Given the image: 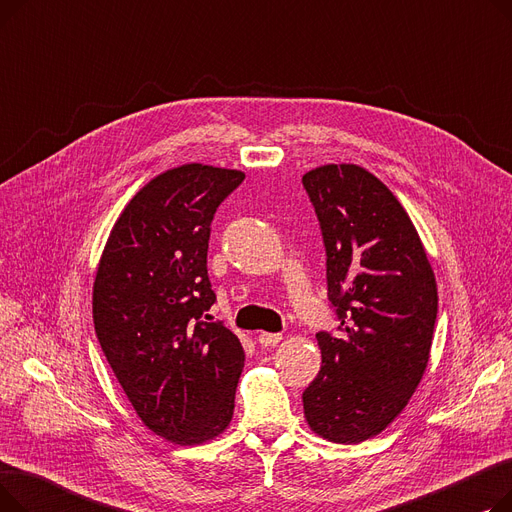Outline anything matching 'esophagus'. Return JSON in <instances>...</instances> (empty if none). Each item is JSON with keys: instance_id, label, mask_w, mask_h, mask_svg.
<instances>
[{"instance_id": "esophagus-1", "label": "esophagus", "mask_w": 512, "mask_h": 512, "mask_svg": "<svg viewBox=\"0 0 512 512\" xmlns=\"http://www.w3.org/2000/svg\"><path fill=\"white\" fill-rule=\"evenodd\" d=\"M259 344L261 346H276L282 340V334H272V332H261L259 334Z\"/></svg>"}]
</instances>
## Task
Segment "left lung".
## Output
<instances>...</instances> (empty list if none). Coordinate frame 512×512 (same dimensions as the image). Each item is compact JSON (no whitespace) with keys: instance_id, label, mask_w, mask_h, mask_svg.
Listing matches in <instances>:
<instances>
[{"instance_id":"1","label":"left lung","mask_w":512,"mask_h":512,"mask_svg":"<svg viewBox=\"0 0 512 512\" xmlns=\"http://www.w3.org/2000/svg\"><path fill=\"white\" fill-rule=\"evenodd\" d=\"M326 247L340 334L319 332L321 369L303 392L313 432L338 444L378 436L427 367L438 288L419 234L390 188L355 164L303 176Z\"/></svg>"}]
</instances>
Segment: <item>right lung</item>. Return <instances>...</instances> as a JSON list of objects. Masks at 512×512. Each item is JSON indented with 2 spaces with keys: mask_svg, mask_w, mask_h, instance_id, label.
Wrapping results in <instances>:
<instances>
[{
  "mask_svg": "<svg viewBox=\"0 0 512 512\" xmlns=\"http://www.w3.org/2000/svg\"><path fill=\"white\" fill-rule=\"evenodd\" d=\"M242 180L203 164L155 176L120 213L93 284L107 363L141 421L182 446L228 427L245 367L238 338L207 313L211 222Z\"/></svg>",
  "mask_w": 512,
  "mask_h": 512,
  "instance_id": "1",
  "label": "right lung"
}]
</instances>
